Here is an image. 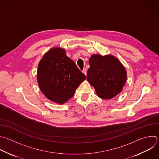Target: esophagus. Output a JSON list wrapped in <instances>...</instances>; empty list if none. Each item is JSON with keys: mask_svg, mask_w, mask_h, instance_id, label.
Wrapping results in <instances>:
<instances>
[{"mask_svg": "<svg viewBox=\"0 0 159 159\" xmlns=\"http://www.w3.org/2000/svg\"><path fill=\"white\" fill-rule=\"evenodd\" d=\"M82 72L86 75H87V69L85 68H84L83 70H82Z\"/></svg>", "mask_w": 159, "mask_h": 159, "instance_id": "esophagus-1", "label": "esophagus"}]
</instances>
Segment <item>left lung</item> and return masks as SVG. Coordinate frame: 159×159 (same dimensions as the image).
I'll return each mask as SVG.
<instances>
[{
	"instance_id": "1",
	"label": "left lung",
	"mask_w": 159,
	"mask_h": 159,
	"mask_svg": "<svg viewBox=\"0 0 159 159\" xmlns=\"http://www.w3.org/2000/svg\"><path fill=\"white\" fill-rule=\"evenodd\" d=\"M89 62L87 79L98 97L111 99L122 92L127 80V72L116 57L94 54Z\"/></svg>"
}]
</instances>
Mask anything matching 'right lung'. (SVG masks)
Wrapping results in <instances>:
<instances>
[{"mask_svg":"<svg viewBox=\"0 0 159 159\" xmlns=\"http://www.w3.org/2000/svg\"><path fill=\"white\" fill-rule=\"evenodd\" d=\"M38 85L52 102L63 104L71 98L85 75L62 48H50L38 65Z\"/></svg>","mask_w":159,"mask_h":159,"instance_id":"obj_1","label":"right lung"}]
</instances>
